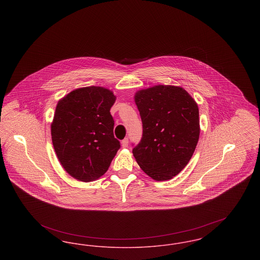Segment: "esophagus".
<instances>
[{
  "instance_id": "esophagus-1",
  "label": "esophagus",
  "mask_w": 260,
  "mask_h": 260,
  "mask_svg": "<svg viewBox=\"0 0 260 260\" xmlns=\"http://www.w3.org/2000/svg\"><path fill=\"white\" fill-rule=\"evenodd\" d=\"M121 145H122V147L123 148H125V147H127V145H128V139L127 138H124L122 140V142H121Z\"/></svg>"
}]
</instances>
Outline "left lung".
I'll use <instances>...</instances> for the list:
<instances>
[{"label": "left lung", "instance_id": "obj_1", "mask_svg": "<svg viewBox=\"0 0 260 260\" xmlns=\"http://www.w3.org/2000/svg\"><path fill=\"white\" fill-rule=\"evenodd\" d=\"M135 101L143 134L133 154L157 181L172 179L189 162L200 136L198 104L183 87L157 85L140 89Z\"/></svg>", "mask_w": 260, "mask_h": 260}]
</instances>
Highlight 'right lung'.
Masks as SVG:
<instances>
[{"label":"right lung","instance_id":"obj_1","mask_svg":"<svg viewBox=\"0 0 260 260\" xmlns=\"http://www.w3.org/2000/svg\"><path fill=\"white\" fill-rule=\"evenodd\" d=\"M116 96L103 87H80L62 98L50 124L51 140L65 172L83 182L99 179L120 149L110 114Z\"/></svg>","mask_w":260,"mask_h":260}]
</instances>
